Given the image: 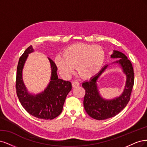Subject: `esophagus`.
<instances>
[{
    "instance_id": "1",
    "label": "esophagus",
    "mask_w": 147,
    "mask_h": 147,
    "mask_svg": "<svg viewBox=\"0 0 147 147\" xmlns=\"http://www.w3.org/2000/svg\"><path fill=\"white\" fill-rule=\"evenodd\" d=\"M72 86H73V87H77L79 86V83L78 81H74L72 83Z\"/></svg>"
}]
</instances>
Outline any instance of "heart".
<instances>
[{"mask_svg": "<svg viewBox=\"0 0 147 147\" xmlns=\"http://www.w3.org/2000/svg\"><path fill=\"white\" fill-rule=\"evenodd\" d=\"M105 60V53L100 46L76 44L68 46L63 55L55 57V63L65 76H69L77 67L78 73L83 78L89 79L101 70Z\"/></svg>", "mask_w": 147, "mask_h": 147, "instance_id": "b5f03b06", "label": "heart"}]
</instances>
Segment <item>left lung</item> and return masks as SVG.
<instances>
[{
    "label": "left lung",
    "instance_id": "obj_1",
    "mask_svg": "<svg viewBox=\"0 0 147 147\" xmlns=\"http://www.w3.org/2000/svg\"><path fill=\"white\" fill-rule=\"evenodd\" d=\"M111 58L118 59L113 63H118L122 68L126 76V81L124 91L119 97L112 99H105L99 94L97 80L108 67L105 65L98 74L90 79L89 81L82 83V86L86 90L84 98V106L88 115L98 120H102L113 117L120 113L126 106L130 100L131 94L134 82L133 67L129 60L121 52L113 51Z\"/></svg>",
    "mask_w": 147,
    "mask_h": 147
}]
</instances>
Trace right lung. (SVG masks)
<instances>
[{"label":"right lung","instance_id":"right-lung-1","mask_svg":"<svg viewBox=\"0 0 147 147\" xmlns=\"http://www.w3.org/2000/svg\"><path fill=\"white\" fill-rule=\"evenodd\" d=\"M34 51L33 47L30 46L19 60L16 80V94L22 107L30 115L40 119L52 120L62 112L66 97L72 88L71 83L59 79L57 74V67L48 58L51 63V77L48 87L37 94L28 92L22 80V69L28 55Z\"/></svg>","mask_w":147,"mask_h":147}]
</instances>
